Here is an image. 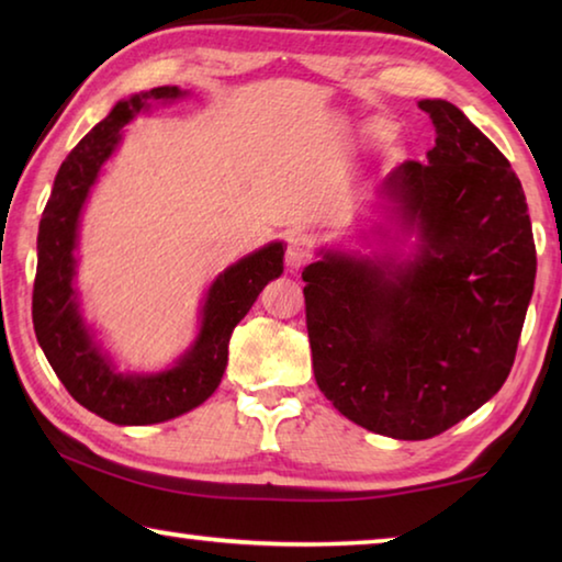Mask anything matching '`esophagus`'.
Returning <instances> with one entry per match:
<instances>
[{
    "label": "esophagus",
    "mask_w": 562,
    "mask_h": 562,
    "mask_svg": "<svg viewBox=\"0 0 562 562\" xmlns=\"http://www.w3.org/2000/svg\"><path fill=\"white\" fill-rule=\"evenodd\" d=\"M312 258V243L307 235H292L288 240V252H284V262L290 270H300Z\"/></svg>",
    "instance_id": "esophagus-1"
}]
</instances>
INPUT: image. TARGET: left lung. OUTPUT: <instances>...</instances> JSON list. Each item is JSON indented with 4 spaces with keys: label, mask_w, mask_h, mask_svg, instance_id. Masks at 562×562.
Here are the masks:
<instances>
[{
    "label": "left lung",
    "mask_w": 562,
    "mask_h": 562,
    "mask_svg": "<svg viewBox=\"0 0 562 562\" xmlns=\"http://www.w3.org/2000/svg\"><path fill=\"white\" fill-rule=\"evenodd\" d=\"M436 144L384 178L398 256L322 247L304 268L319 392L364 429L424 441L498 392L536 282L526 193L506 156L443 99H424Z\"/></svg>",
    "instance_id": "left-lung-1"
}]
</instances>
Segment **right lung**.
<instances>
[{
  "instance_id": "obj_1",
  "label": "right lung",
  "mask_w": 562,
  "mask_h": 562,
  "mask_svg": "<svg viewBox=\"0 0 562 562\" xmlns=\"http://www.w3.org/2000/svg\"><path fill=\"white\" fill-rule=\"evenodd\" d=\"M178 87H158L121 99L79 140L54 178L36 237L32 319L40 347L76 402L119 426H146L176 418L211 396L227 367V345L237 322L265 284L282 274L284 243L274 240L225 268L207 288L198 335L173 364L160 372H121L83 319L76 288V247L81 213L101 168L116 154L123 128L156 103L186 99Z\"/></svg>"
}]
</instances>
